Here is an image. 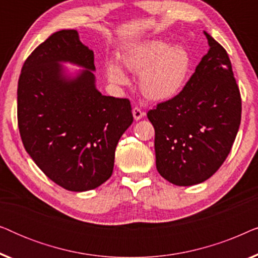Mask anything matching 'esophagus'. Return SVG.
Masks as SVG:
<instances>
[{"instance_id":"34e87169","label":"esophagus","mask_w":258,"mask_h":258,"mask_svg":"<svg viewBox=\"0 0 258 258\" xmlns=\"http://www.w3.org/2000/svg\"><path fill=\"white\" fill-rule=\"evenodd\" d=\"M133 116H134V118H135V121H140L141 118L144 117V112L141 110L140 108L135 107L133 109Z\"/></svg>"}]
</instances>
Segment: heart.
<instances>
[{
	"label": "heart",
	"mask_w": 258,
	"mask_h": 258,
	"mask_svg": "<svg viewBox=\"0 0 258 258\" xmlns=\"http://www.w3.org/2000/svg\"><path fill=\"white\" fill-rule=\"evenodd\" d=\"M119 58L130 73L139 74V89L147 100L164 102L177 96L186 84L192 58L183 45H170L162 40H144L125 45ZM109 82L128 83L125 74L114 61L105 64Z\"/></svg>",
	"instance_id": "1"
}]
</instances>
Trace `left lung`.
<instances>
[{
  "mask_svg": "<svg viewBox=\"0 0 258 258\" xmlns=\"http://www.w3.org/2000/svg\"><path fill=\"white\" fill-rule=\"evenodd\" d=\"M209 50L177 96L148 111L156 168L179 186L207 181L223 164L241 124V94L225 49L207 31Z\"/></svg>",
  "mask_w": 258,
  "mask_h": 258,
  "instance_id": "1",
  "label": "left lung"
}]
</instances>
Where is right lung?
I'll return each mask as SVG.
<instances>
[{"instance_id":"add662e5","label":"right lung","mask_w":258,"mask_h":258,"mask_svg":"<svg viewBox=\"0 0 258 258\" xmlns=\"http://www.w3.org/2000/svg\"><path fill=\"white\" fill-rule=\"evenodd\" d=\"M64 62L83 69L72 72ZM95 70L94 52L77 30H59L31 52L17 87V119L27 153L70 191H88L110 177L116 147L134 121L129 100L97 89Z\"/></svg>"}]
</instances>
